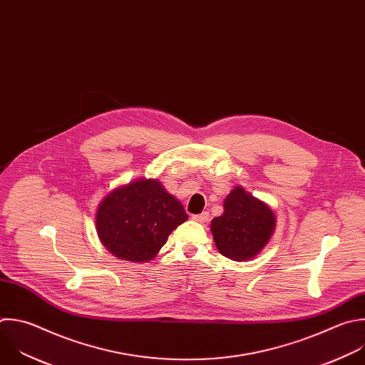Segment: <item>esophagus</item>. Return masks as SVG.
I'll list each match as a JSON object with an SVG mask.
<instances>
[{
    "mask_svg": "<svg viewBox=\"0 0 365 365\" xmlns=\"http://www.w3.org/2000/svg\"><path fill=\"white\" fill-rule=\"evenodd\" d=\"M192 219L196 220V222L205 223V222H207V219H209V213H207V212H202V213H199V215H193Z\"/></svg>",
    "mask_w": 365,
    "mask_h": 365,
    "instance_id": "esophagus-1",
    "label": "esophagus"
}]
</instances>
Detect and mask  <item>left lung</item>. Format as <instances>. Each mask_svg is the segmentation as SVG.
<instances>
[{"label":"left lung","mask_w":365,"mask_h":365,"mask_svg":"<svg viewBox=\"0 0 365 365\" xmlns=\"http://www.w3.org/2000/svg\"><path fill=\"white\" fill-rule=\"evenodd\" d=\"M275 213L242 186L226 196L223 213L210 223L217 251L237 262L255 258L275 230Z\"/></svg>","instance_id":"obj_1"}]
</instances>
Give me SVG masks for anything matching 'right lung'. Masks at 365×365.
Returning a JSON list of instances; mask_svg holds the SVG:
<instances>
[{
    "mask_svg": "<svg viewBox=\"0 0 365 365\" xmlns=\"http://www.w3.org/2000/svg\"><path fill=\"white\" fill-rule=\"evenodd\" d=\"M187 220L182 203L156 179H138L111 190L98 205L96 229L118 259L152 261L173 229Z\"/></svg>",
    "mask_w": 365,
    "mask_h": 365,
    "instance_id": "right-lung-1",
    "label": "right lung"
}]
</instances>
